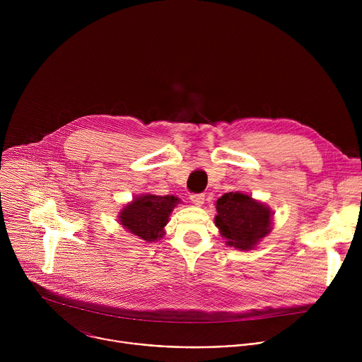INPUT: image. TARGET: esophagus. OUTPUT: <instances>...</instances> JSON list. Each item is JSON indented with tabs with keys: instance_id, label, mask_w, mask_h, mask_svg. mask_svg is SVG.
Here are the masks:
<instances>
[{
	"instance_id": "1",
	"label": "esophagus",
	"mask_w": 362,
	"mask_h": 362,
	"mask_svg": "<svg viewBox=\"0 0 362 362\" xmlns=\"http://www.w3.org/2000/svg\"><path fill=\"white\" fill-rule=\"evenodd\" d=\"M190 200L193 202V204L196 206H202L204 203V194L203 193H196L190 196Z\"/></svg>"
}]
</instances>
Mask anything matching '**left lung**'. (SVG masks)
Listing matches in <instances>:
<instances>
[{
	"mask_svg": "<svg viewBox=\"0 0 362 362\" xmlns=\"http://www.w3.org/2000/svg\"><path fill=\"white\" fill-rule=\"evenodd\" d=\"M215 225L226 245L252 250L272 230L274 211L243 192H229L216 200Z\"/></svg>",
	"mask_w": 362,
	"mask_h": 362,
	"instance_id": "obj_1",
	"label": "left lung"
}]
</instances>
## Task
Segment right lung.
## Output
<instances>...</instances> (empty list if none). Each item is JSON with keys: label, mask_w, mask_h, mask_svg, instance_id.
<instances>
[{"label": "right lung", "mask_w": 362, "mask_h": 362, "mask_svg": "<svg viewBox=\"0 0 362 362\" xmlns=\"http://www.w3.org/2000/svg\"><path fill=\"white\" fill-rule=\"evenodd\" d=\"M179 203L182 200L173 194H139L120 209L117 222L137 239L156 242L165 236V226Z\"/></svg>", "instance_id": "right-lung-1"}]
</instances>
